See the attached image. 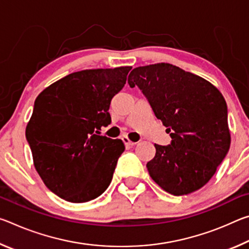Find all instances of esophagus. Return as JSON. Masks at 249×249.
Returning a JSON list of instances; mask_svg holds the SVG:
<instances>
[{"instance_id":"1","label":"esophagus","mask_w":249,"mask_h":249,"mask_svg":"<svg viewBox=\"0 0 249 249\" xmlns=\"http://www.w3.org/2000/svg\"><path fill=\"white\" fill-rule=\"evenodd\" d=\"M123 142H124V144H125L126 146H130V147H132V146H135V145L137 144V142H132V141H130L128 137H123Z\"/></svg>"}]
</instances>
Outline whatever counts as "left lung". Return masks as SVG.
I'll return each instance as SVG.
<instances>
[{
    "label": "left lung",
    "mask_w": 249,
    "mask_h": 249,
    "mask_svg": "<svg viewBox=\"0 0 249 249\" xmlns=\"http://www.w3.org/2000/svg\"><path fill=\"white\" fill-rule=\"evenodd\" d=\"M128 83L142 91L172 138L169 146L155 144L146 165L151 179L174 196L199 190L230 149L224 96L208 80L165 62L133 69Z\"/></svg>",
    "instance_id": "1"
}]
</instances>
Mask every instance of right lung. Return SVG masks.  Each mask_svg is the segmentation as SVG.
I'll return each mask as SVG.
<instances>
[{
  "label": "right lung",
  "instance_id": "1",
  "mask_svg": "<svg viewBox=\"0 0 249 249\" xmlns=\"http://www.w3.org/2000/svg\"><path fill=\"white\" fill-rule=\"evenodd\" d=\"M130 69L77 71L50 84L36 98L26 138L36 171L61 199L91 201L111 183L125 146L121 140L98 134L111 123V100L123 89Z\"/></svg>",
  "mask_w": 249,
  "mask_h": 249
}]
</instances>
